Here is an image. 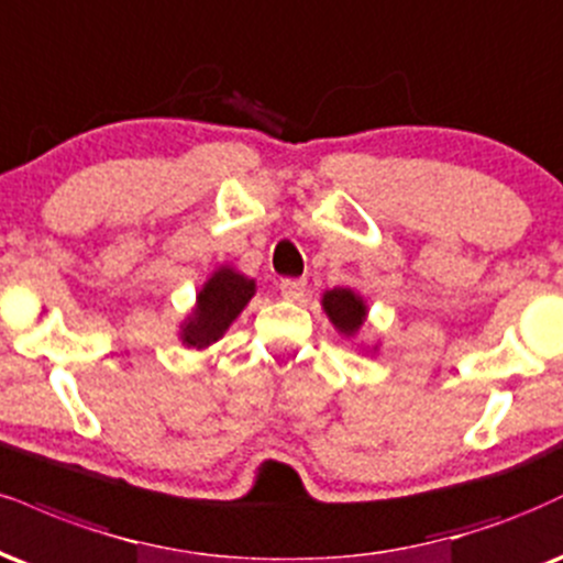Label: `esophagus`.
Wrapping results in <instances>:
<instances>
[{"instance_id":"esophagus-1","label":"esophagus","mask_w":563,"mask_h":563,"mask_svg":"<svg viewBox=\"0 0 563 563\" xmlns=\"http://www.w3.org/2000/svg\"><path fill=\"white\" fill-rule=\"evenodd\" d=\"M303 290H307V280H303V277H286V280H280L283 299H288V301L301 299Z\"/></svg>"}]
</instances>
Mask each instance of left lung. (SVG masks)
<instances>
[{
    "instance_id": "obj_1",
    "label": "left lung",
    "mask_w": 563,
    "mask_h": 563,
    "mask_svg": "<svg viewBox=\"0 0 563 563\" xmlns=\"http://www.w3.org/2000/svg\"><path fill=\"white\" fill-rule=\"evenodd\" d=\"M322 309L330 317V322L335 324V330L341 335H356L364 320H367V303L351 288H333L324 290L322 296Z\"/></svg>"
}]
</instances>
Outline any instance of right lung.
Wrapping results in <instances>:
<instances>
[{
	"mask_svg": "<svg viewBox=\"0 0 563 563\" xmlns=\"http://www.w3.org/2000/svg\"><path fill=\"white\" fill-rule=\"evenodd\" d=\"M256 294L252 277L235 273L233 267L222 264L214 269L205 288L196 296V307L186 322L180 324V341L188 349H207L225 335V330L241 314L243 307Z\"/></svg>",
	"mask_w": 563,
	"mask_h": 563,
	"instance_id": "obj_1",
	"label": "right lung"
}]
</instances>
